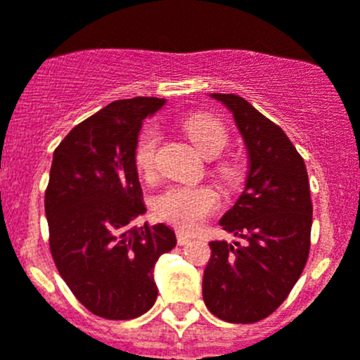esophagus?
Instances as JSON below:
<instances>
[{
	"label": "esophagus",
	"mask_w": 360,
	"mask_h": 360,
	"mask_svg": "<svg viewBox=\"0 0 360 360\" xmlns=\"http://www.w3.org/2000/svg\"><path fill=\"white\" fill-rule=\"evenodd\" d=\"M191 240H193V238H191L189 235H184V233H178V235H176L178 245H186V244H189Z\"/></svg>",
	"instance_id": "34e87169"
}]
</instances>
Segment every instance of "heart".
Masks as SVG:
<instances>
[{
    "mask_svg": "<svg viewBox=\"0 0 360 360\" xmlns=\"http://www.w3.org/2000/svg\"><path fill=\"white\" fill-rule=\"evenodd\" d=\"M186 134L207 159H215L228 145V134L221 122L210 116H196L186 123ZM159 132L146 129L136 145V166L141 173L152 174ZM221 205V194L210 186H171L157 196L155 214L160 221L182 229L196 231Z\"/></svg>",
    "mask_w": 360,
    "mask_h": 360,
    "instance_id": "heart-1",
    "label": "heart"
}]
</instances>
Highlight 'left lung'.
<instances>
[{"mask_svg": "<svg viewBox=\"0 0 360 360\" xmlns=\"http://www.w3.org/2000/svg\"><path fill=\"white\" fill-rule=\"evenodd\" d=\"M233 115L248 150L244 193L219 224L244 244L210 242L203 276L208 311L255 323L285 302L309 255L313 205L304 159L285 131L233 94H212Z\"/></svg>", "mask_w": 360, "mask_h": 360, "instance_id": "1", "label": "left lung"}]
</instances>
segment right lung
Listing matches in <instances>:
<instances>
[{
    "label": "right lung",
    "instance_id": "add662e5",
    "mask_svg": "<svg viewBox=\"0 0 360 360\" xmlns=\"http://www.w3.org/2000/svg\"><path fill=\"white\" fill-rule=\"evenodd\" d=\"M164 104L157 97L111 102L54 150L46 191L51 255L75 299L108 320L138 318L155 304L153 266L176 245L162 222L134 226L146 212L136 145L143 120Z\"/></svg>",
    "mask_w": 360,
    "mask_h": 360
}]
</instances>
